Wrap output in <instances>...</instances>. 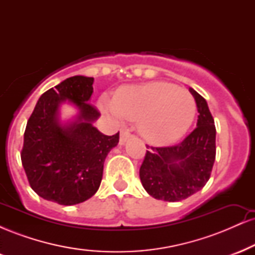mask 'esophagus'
I'll return each mask as SVG.
<instances>
[{"instance_id": "1", "label": "esophagus", "mask_w": 255, "mask_h": 255, "mask_svg": "<svg viewBox=\"0 0 255 255\" xmlns=\"http://www.w3.org/2000/svg\"><path fill=\"white\" fill-rule=\"evenodd\" d=\"M130 131L128 129H121V134H120V144L124 145L126 141L130 137Z\"/></svg>"}]
</instances>
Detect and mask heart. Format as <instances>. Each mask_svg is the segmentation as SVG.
Segmentation results:
<instances>
[{"label":"heart","instance_id":"obj_1","mask_svg":"<svg viewBox=\"0 0 255 255\" xmlns=\"http://www.w3.org/2000/svg\"><path fill=\"white\" fill-rule=\"evenodd\" d=\"M99 107L119 121H139L140 134L153 144L180 139L191 127L197 109L188 91L165 81L124 86L115 98L102 96Z\"/></svg>","mask_w":255,"mask_h":255}]
</instances>
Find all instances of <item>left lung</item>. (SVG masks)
<instances>
[{
  "label": "left lung",
  "mask_w": 255,
  "mask_h": 255,
  "mask_svg": "<svg viewBox=\"0 0 255 255\" xmlns=\"http://www.w3.org/2000/svg\"><path fill=\"white\" fill-rule=\"evenodd\" d=\"M198 108L197 128L172 146L146 145L140 180L145 191L158 200L180 201L203 189L216 159L215 121L204 97L192 87Z\"/></svg>",
  "instance_id": "obj_1"
}]
</instances>
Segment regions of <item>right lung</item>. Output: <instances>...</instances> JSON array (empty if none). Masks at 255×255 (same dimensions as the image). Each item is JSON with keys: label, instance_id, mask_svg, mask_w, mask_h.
<instances>
[{"label": "right lung", "instance_id": "obj_1", "mask_svg": "<svg viewBox=\"0 0 255 255\" xmlns=\"http://www.w3.org/2000/svg\"><path fill=\"white\" fill-rule=\"evenodd\" d=\"M93 78L75 75L38 99L24 134L21 163L31 188L60 205H75L98 191L104 160L119 144L120 133L104 135L93 126L101 114L89 103ZM68 100L79 109L77 120L62 125L58 108Z\"/></svg>", "mask_w": 255, "mask_h": 255}]
</instances>
